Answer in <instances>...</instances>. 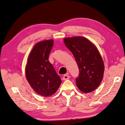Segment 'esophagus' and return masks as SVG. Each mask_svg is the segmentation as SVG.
Here are the masks:
<instances>
[{"mask_svg":"<svg viewBox=\"0 0 125 125\" xmlns=\"http://www.w3.org/2000/svg\"><path fill=\"white\" fill-rule=\"evenodd\" d=\"M69 79H70V76H69L68 74H64V75L63 76V80H68Z\"/></svg>","mask_w":125,"mask_h":125,"instance_id":"34e87169","label":"esophagus"}]
</instances>
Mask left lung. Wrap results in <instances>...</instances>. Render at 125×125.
Listing matches in <instances>:
<instances>
[{"label":"left lung","mask_w":125,"mask_h":125,"mask_svg":"<svg viewBox=\"0 0 125 125\" xmlns=\"http://www.w3.org/2000/svg\"><path fill=\"white\" fill-rule=\"evenodd\" d=\"M64 42L79 67V74L76 79L78 88L86 93L95 90L103 79L104 71L103 59L97 48L81 36L64 38Z\"/></svg>","instance_id":"left-lung-1"}]
</instances>
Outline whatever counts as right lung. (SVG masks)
<instances>
[{
    "label": "right lung",
    "mask_w": 125,
    "mask_h": 125,
    "mask_svg": "<svg viewBox=\"0 0 125 125\" xmlns=\"http://www.w3.org/2000/svg\"><path fill=\"white\" fill-rule=\"evenodd\" d=\"M53 45V40L37 43L30 54L26 67V76L30 85L35 92L43 96L54 94L62 83L48 60Z\"/></svg>",
    "instance_id": "1"
}]
</instances>
